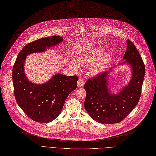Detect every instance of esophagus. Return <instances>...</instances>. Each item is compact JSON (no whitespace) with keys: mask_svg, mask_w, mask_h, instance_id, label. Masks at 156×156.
<instances>
[{"mask_svg":"<svg viewBox=\"0 0 156 156\" xmlns=\"http://www.w3.org/2000/svg\"><path fill=\"white\" fill-rule=\"evenodd\" d=\"M84 84V80L82 78H79L77 81V86L79 87H81Z\"/></svg>","mask_w":156,"mask_h":156,"instance_id":"1","label":"esophagus"}]
</instances>
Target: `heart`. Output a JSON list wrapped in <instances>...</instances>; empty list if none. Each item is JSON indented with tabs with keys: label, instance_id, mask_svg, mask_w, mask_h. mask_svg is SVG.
<instances>
[{
	"label": "heart",
	"instance_id": "heart-1",
	"mask_svg": "<svg viewBox=\"0 0 156 156\" xmlns=\"http://www.w3.org/2000/svg\"><path fill=\"white\" fill-rule=\"evenodd\" d=\"M104 52L103 49L90 51L80 55L78 57V61L83 66H89L94 63L89 67V73L92 75H96L104 70L113 59V54L111 52L104 54ZM71 64L74 69L78 68L77 63L72 62Z\"/></svg>",
	"mask_w": 156,
	"mask_h": 156
}]
</instances>
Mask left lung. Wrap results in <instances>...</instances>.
Segmentation results:
<instances>
[{"mask_svg": "<svg viewBox=\"0 0 156 156\" xmlns=\"http://www.w3.org/2000/svg\"><path fill=\"white\" fill-rule=\"evenodd\" d=\"M132 70V77L117 94L109 89L108 77L112 68L89 79L85 83L86 97L84 107L89 115L96 122L111 124L122 121L137 105L145 75V66L136 46L127 40V50L123 57Z\"/></svg>", "mask_w": 156, "mask_h": 156, "instance_id": "8db88e82", "label": "left lung"}]
</instances>
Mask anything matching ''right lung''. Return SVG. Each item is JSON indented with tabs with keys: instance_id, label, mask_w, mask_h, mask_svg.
I'll return each mask as SVG.
<instances>
[{
	"instance_id": "obj_1",
	"label": "right lung",
	"mask_w": 156,
	"mask_h": 156,
	"mask_svg": "<svg viewBox=\"0 0 156 156\" xmlns=\"http://www.w3.org/2000/svg\"><path fill=\"white\" fill-rule=\"evenodd\" d=\"M62 41V37L54 35L32 42L20 51L14 63L12 80L16 102L26 115L35 122H50L58 116L68 95L77 88L78 77L60 73L42 84L30 82L24 72L26 56L44 52Z\"/></svg>"
}]
</instances>
